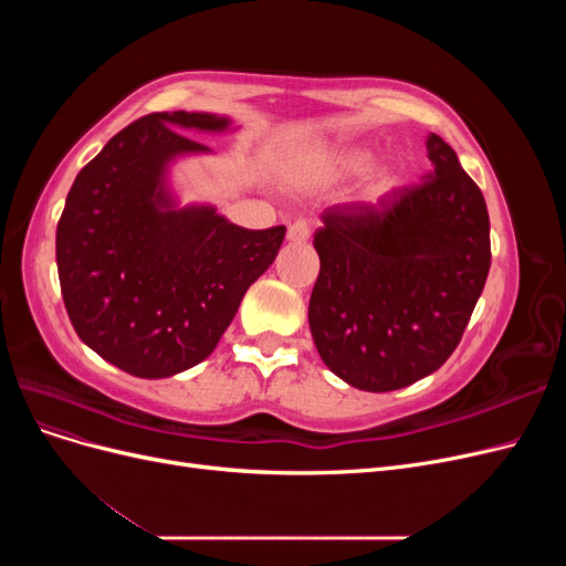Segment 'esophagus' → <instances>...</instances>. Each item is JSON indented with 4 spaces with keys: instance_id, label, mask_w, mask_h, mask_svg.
I'll return each mask as SVG.
<instances>
[{
    "instance_id": "esophagus-1",
    "label": "esophagus",
    "mask_w": 566,
    "mask_h": 566,
    "mask_svg": "<svg viewBox=\"0 0 566 566\" xmlns=\"http://www.w3.org/2000/svg\"><path fill=\"white\" fill-rule=\"evenodd\" d=\"M312 235V227L306 219H297L287 227V241L290 243H306V238Z\"/></svg>"
}]
</instances>
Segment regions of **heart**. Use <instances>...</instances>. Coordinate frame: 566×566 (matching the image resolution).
I'll use <instances>...</instances> for the list:
<instances>
[{
    "label": "heart",
    "instance_id": "1",
    "mask_svg": "<svg viewBox=\"0 0 566 566\" xmlns=\"http://www.w3.org/2000/svg\"><path fill=\"white\" fill-rule=\"evenodd\" d=\"M370 153L368 150H347L333 163L331 175L342 177V175H354L361 172V169L368 165ZM401 184V175L399 169L394 165H380L375 167L370 177H368V193L370 196H385L389 191H394Z\"/></svg>",
    "mask_w": 566,
    "mask_h": 566
}]
</instances>
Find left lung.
Masks as SVG:
<instances>
[{
	"label": "left lung",
	"mask_w": 566,
	"mask_h": 566,
	"mask_svg": "<svg viewBox=\"0 0 566 566\" xmlns=\"http://www.w3.org/2000/svg\"><path fill=\"white\" fill-rule=\"evenodd\" d=\"M432 172L378 205H335L314 233L316 349L356 389L394 391L453 354L482 295L489 212L455 150L427 136Z\"/></svg>",
	"instance_id": "left-lung-1"
}]
</instances>
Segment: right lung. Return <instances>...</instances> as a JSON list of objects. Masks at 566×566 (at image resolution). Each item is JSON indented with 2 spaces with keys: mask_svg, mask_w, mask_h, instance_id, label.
Returning <instances> with one entry per match:
<instances>
[{
  "mask_svg": "<svg viewBox=\"0 0 566 566\" xmlns=\"http://www.w3.org/2000/svg\"><path fill=\"white\" fill-rule=\"evenodd\" d=\"M227 127L212 113L139 117L80 169L65 198V312L84 345L136 378H169L208 358L285 238V227H235L212 205L177 208L169 193V163L210 150L177 129Z\"/></svg>",
  "mask_w": 566,
  "mask_h": 566,
  "instance_id": "1",
  "label": "right lung"
}]
</instances>
